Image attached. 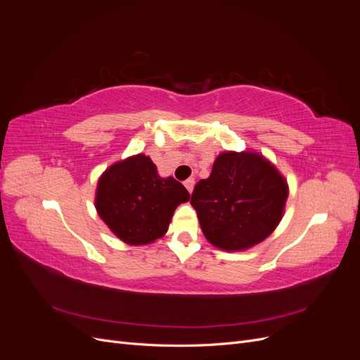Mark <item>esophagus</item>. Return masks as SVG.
I'll return each instance as SVG.
<instances>
[{"label":"esophagus","mask_w":360,"mask_h":360,"mask_svg":"<svg viewBox=\"0 0 360 360\" xmlns=\"http://www.w3.org/2000/svg\"><path fill=\"white\" fill-rule=\"evenodd\" d=\"M193 184H195V180H193V179H188L186 181H184V186H186V189H188L189 192L193 191Z\"/></svg>","instance_id":"1"}]
</instances>
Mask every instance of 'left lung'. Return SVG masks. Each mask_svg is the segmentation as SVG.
I'll use <instances>...</instances> for the list:
<instances>
[{"label":"left lung","instance_id":"8db88e82","mask_svg":"<svg viewBox=\"0 0 360 360\" xmlns=\"http://www.w3.org/2000/svg\"><path fill=\"white\" fill-rule=\"evenodd\" d=\"M287 197V181L263 156L226 151L214 160L210 177L195 184L191 204L207 240L242 250L271 234Z\"/></svg>","mask_w":360,"mask_h":360}]
</instances>
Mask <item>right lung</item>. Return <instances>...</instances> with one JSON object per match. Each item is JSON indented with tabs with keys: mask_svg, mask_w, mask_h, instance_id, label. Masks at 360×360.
I'll list each match as a JSON object with an SVG mask.
<instances>
[{
	"mask_svg": "<svg viewBox=\"0 0 360 360\" xmlns=\"http://www.w3.org/2000/svg\"><path fill=\"white\" fill-rule=\"evenodd\" d=\"M189 192L176 179H160L150 158L136 155L108 168L97 184L96 209L129 245H147L167 233L176 207Z\"/></svg>",
	"mask_w": 360,
	"mask_h": 360,
	"instance_id": "right-lung-1",
	"label": "right lung"
}]
</instances>
